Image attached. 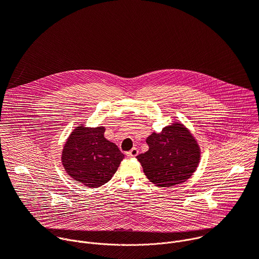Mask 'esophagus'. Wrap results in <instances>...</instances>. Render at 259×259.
Returning <instances> with one entry per match:
<instances>
[{
  "label": "esophagus",
  "instance_id": "obj_1",
  "mask_svg": "<svg viewBox=\"0 0 259 259\" xmlns=\"http://www.w3.org/2000/svg\"><path fill=\"white\" fill-rule=\"evenodd\" d=\"M126 155H127L129 158H134V157H136V156L138 155V150L136 149V147H133V149H132L131 151L127 152Z\"/></svg>",
  "mask_w": 259,
  "mask_h": 259
}]
</instances>
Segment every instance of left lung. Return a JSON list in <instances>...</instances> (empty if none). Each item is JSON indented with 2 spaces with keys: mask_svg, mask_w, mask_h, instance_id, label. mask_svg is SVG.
Here are the masks:
<instances>
[{
  "mask_svg": "<svg viewBox=\"0 0 259 259\" xmlns=\"http://www.w3.org/2000/svg\"><path fill=\"white\" fill-rule=\"evenodd\" d=\"M149 151L138 155L143 172L159 187H173L188 180L200 160L199 146L182 125L165 127L146 138Z\"/></svg>",
  "mask_w": 259,
  "mask_h": 259,
  "instance_id": "left-lung-1",
  "label": "left lung"
}]
</instances>
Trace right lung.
Returning <instances> with one entry per match:
<instances>
[{"instance_id": "right-lung-1", "label": "right lung", "mask_w": 259, "mask_h": 259, "mask_svg": "<svg viewBox=\"0 0 259 259\" xmlns=\"http://www.w3.org/2000/svg\"><path fill=\"white\" fill-rule=\"evenodd\" d=\"M104 130L80 126L63 147L61 161L65 171L89 188H99L112 179L124 159L118 146L104 138Z\"/></svg>"}]
</instances>
